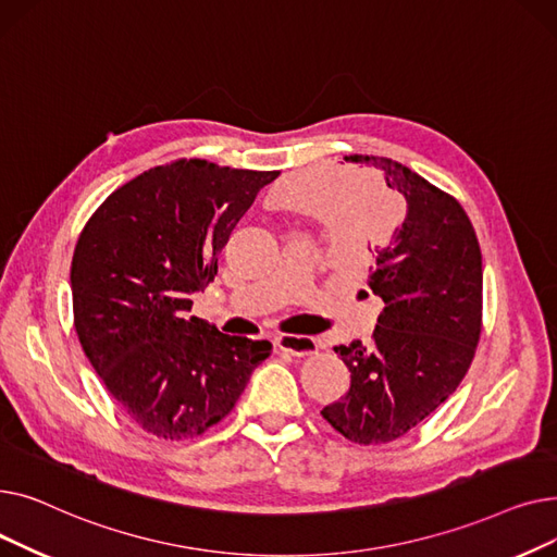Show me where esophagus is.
Returning a JSON list of instances; mask_svg holds the SVG:
<instances>
[{
  "label": "esophagus",
  "mask_w": 557,
  "mask_h": 557,
  "mask_svg": "<svg viewBox=\"0 0 557 557\" xmlns=\"http://www.w3.org/2000/svg\"><path fill=\"white\" fill-rule=\"evenodd\" d=\"M275 345L282 352L290 357H311L318 352V341L311 336H296V334H282L277 336Z\"/></svg>",
  "instance_id": "obj_1"
}]
</instances>
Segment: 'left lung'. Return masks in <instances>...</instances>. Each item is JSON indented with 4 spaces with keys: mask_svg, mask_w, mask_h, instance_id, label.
<instances>
[{
    "mask_svg": "<svg viewBox=\"0 0 557 557\" xmlns=\"http://www.w3.org/2000/svg\"><path fill=\"white\" fill-rule=\"evenodd\" d=\"M352 227L368 239V284L384 311L372 341L334 347L352 376L345 397L323 416L357 445L399 441L462 382L483 327V263L474 225L462 205L408 166L379 156H345ZM405 200V216H371L367 194Z\"/></svg>",
    "mask_w": 557,
    "mask_h": 557,
    "instance_id": "1",
    "label": "left lung"
}]
</instances>
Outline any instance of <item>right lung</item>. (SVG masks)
I'll use <instances>...</instances> for the list:
<instances>
[{"mask_svg":"<svg viewBox=\"0 0 557 557\" xmlns=\"http://www.w3.org/2000/svg\"><path fill=\"white\" fill-rule=\"evenodd\" d=\"M277 175L173 160L114 189L81 230L74 327L112 399L146 433L202 435L271 357L269 341L227 336L189 315V296L214 280L234 225Z\"/></svg>","mask_w":557,"mask_h":557,"instance_id":"1","label":"right lung"}]
</instances>
